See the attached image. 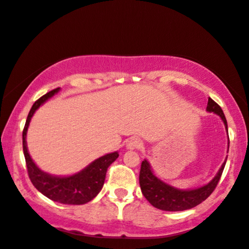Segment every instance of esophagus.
Masks as SVG:
<instances>
[{"mask_svg":"<svg viewBox=\"0 0 249 249\" xmlns=\"http://www.w3.org/2000/svg\"><path fill=\"white\" fill-rule=\"evenodd\" d=\"M125 147L128 150H136V149H140L142 147V142L141 140L136 139V137H132V139H130L128 142H126Z\"/></svg>","mask_w":249,"mask_h":249,"instance_id":"esophagus-1","label":"esophagus"}]
</instances>
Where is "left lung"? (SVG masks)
<instances>
[{"label": "left lung", "mask_w": 249, "mask_h": 249, "mask_svg": "<svg viewBox=\"0 0 249 249\" xmlns=\"http://www.w3.org/2000/svg\"><path fill=\"white\" fill-rule=\"evenodd\" d=\"M207 112L214 113L219 116L225 124L226 131L228 132L227 120L224 115L222 107L218 104L213 101L211 98H209ZM228 150H229V136H228ZM227 157H226L222 166L218 169L217 174L214 178L200 187L193 190H180L177 187L171 186L166 182L154 175L153 170L147 160H143L141 166L140 173V185L142 195L146 199L150 202L154 208H158L163 211H184L194 208L198 204L204 201L207 198L212 194V192L216 187L220 176L223 174Z\"/></svg>", "instance_id": "8db88e82"}]
</instances>
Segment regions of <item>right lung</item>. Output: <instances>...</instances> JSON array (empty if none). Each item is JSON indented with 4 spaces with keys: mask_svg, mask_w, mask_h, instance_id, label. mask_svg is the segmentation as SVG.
Masks as SVG:
<instances>
[{
    "mask_svg": "<svg viewBox=\"0 0 249 249\" xmlns=\"http://www.w3.org/2000/svg\"><path fill=\"white\" fill-rule=\"evenodd\" d=\"M56 88L38 99L27 115V119L22 133L23 153L26 162L27 173L33 185L49 199L64 204H84L89 202L102 190L106 180L107 170L116 159L119 157L117 151L107 153L98 158L79 173L71 176H53L41 170L31 158L26 145V133L33 115L43 103L59 91Z\"/></svg>",
    "mask_w": 249,
    "mask_h": 249,
    "instance_id": "right-lung-1",
    "label": "right lung"
}]
</instances>
